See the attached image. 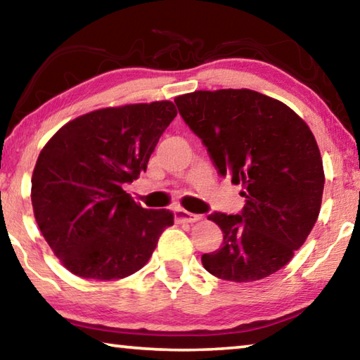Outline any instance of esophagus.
<instances>
[{
    "mask_svg": "<svg viewBox=\"0 0 360 360\" xmlns=\"http://www.w3.org/2000/svg\"><path fill=\"white\" fill-rule=\"evenodd\" d=\"M202 219V216L198 214H192V212H188L182 208H176L174 210V221L176 222H187V224H192V222H197Z\"/></svg>",
    "mask_w": 360,
    "mask_h": 360,
    "instance_id": "1",
    "label": "esophagus"
}]
</instances>
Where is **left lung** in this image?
I'll list each match as a JSON object with an SVG mask.
<instances>
[{"label": "left lung", "instance_id": "1", "mask_svg": "<svg viewBox=\"0 0 360 360\" xmlns=\"http://www.w3.org/2000/svg\"><path fill=\"white\" fill-rule=\"evenodd\" d=\"M174 103L217 173L243 186L246 202L240 214L208 216L224 241L202 255L203 266L233 283L281 270L308 238L321 210L324 168L309 127L284 103L248 89L198 90Z\"/></svg>", "mask_w": 360, "mask_h": 360}]
</instances>
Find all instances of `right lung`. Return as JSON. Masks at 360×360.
<instances>
[{
	"label": "right lung",
	"mask_w": 360,
	"mask_h": 360,
	"mask_svg": "<svg viewBox=\"0 0 360 360\" xmlns=\"http://www.w3.org/2000/svg\"><path fill=\"white\" fill-rule=\"evenodd\" d=\"M176 114L172 101L98 109L63 125L41 150L34 217L71 273L112 281L148 264L173 212L144 210L124 186L146 172Z\"/></svg>",
	"instance_id": "1"
}]
</instances>
